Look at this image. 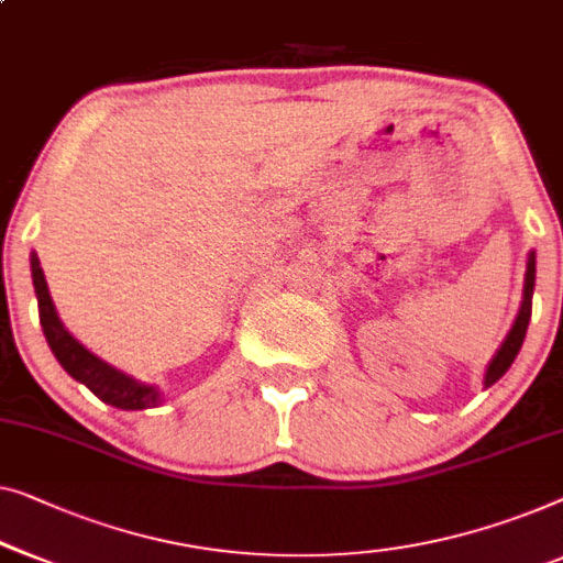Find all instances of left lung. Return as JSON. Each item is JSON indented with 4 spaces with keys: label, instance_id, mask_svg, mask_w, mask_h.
<instances>
[{
    "label": "left lung",
    "instance_id": "8db88e82",
    "mask_svg": "<svg viewBox=\"0 0 563 563\" xmlns=\"http://www.w3.org/2000/svg\"><path fill=\"white\" fill-rule=\"evenodd\" d=\"M533 287H536V251L528 254V264H526V284H523V301H520V309H518V317L516 322H512V328L508 332V338L503 340V345L495 357L487 365L485 371V388H490L495 380L505 376V371L510 368L512 361H516L520 345H523L526 340V330H528V322H531V299H533Z\"/></svg>",
    "mask_w": 563,
    "mask_h": 563
}]
</instances>
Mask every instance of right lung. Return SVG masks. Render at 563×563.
<instances>
[{
	"label": "right lung",
	"mask_w": 563,
	"mask_h": 563,
	"mask_svg": "<svg viewBox=\"0 0 563 563\" xmlns=\"http://www.w3.org/2000/svg\"><path fill=\"white\" fill-rule=\"evenodd\" d=\"M30 268H32V284H35L37 295V309H40V324H43L45 340L51 345L53 355L58 357V363L68 371V376L76 378L78 383L101 398V401L117 406L124 411H140L152 409V406L162 404V394L157 386H146V383L134 380L126 373L113 368L99 355H93L91 350L80 345V342L63 328L58 312H55L53 297L47 291V282L40 266V258L35 251L30 254Z\"/></svg>",
	"instance_id": "right-lung-1"
}]
</instances>
